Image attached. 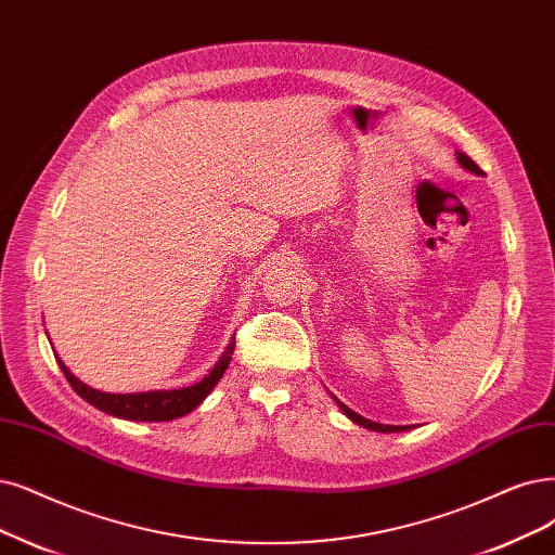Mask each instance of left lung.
Instances as JSON below:
<instances>
[{"label":"left lung","mask_w":555,"mask_h":555,"mask_svg":"<svg viewBox=\"0 0 555 555\" xmlns=\"http://www.w3.org/2000/svg\"><path fill=\"white\" fill-rule=\"evenodd\" d=\"M457 162L462 164V167H464L466 171L476 173V176H482V169H480L478 164H476L474 159H470L468 155L457 153ZM336 404L343 409V414H345L347 418H352L357 425H361V427H365V429H373V433H406V429H412V425H382V423H373V421H367V418L359 416L357 412H352V409H350V406H345L343 402H338V400H336Z\"/></svg>","instance_id":"8db88e82"}]
</instances>
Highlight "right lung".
Wrapping results in <instances>:
<instances>
[{
	"label": "right lung",
	"mask_w": 555,
	"mask_h": 555,
	"mask_svg": "<svg viewBox=\"0 0 555 555\" xmlns=\"http://www.w3.org/2000/svg\"><path fill=\"white\" fill-rule=\"evenodd\" d=\"M233 350H235V340H231L229 347H225V352L215 363L210 375H205L194 386L171 388V391H146V393H102V391H95V388L87 386L85 382H79L64 365V361H61V359H56V361L61 365V373L66 375L68 384L75 388V393L79 398H85L89 404L98 406L100 412H105V414L116 416V418H126V421L159 423V421L180 418L184 414H190L192 409H196L205 400V396H208L212 388L217 386L221 375L225 373V367H229V363H231Z\"/></svg>",
	"instance_id": "right-lung-1"
}]
</instances>
